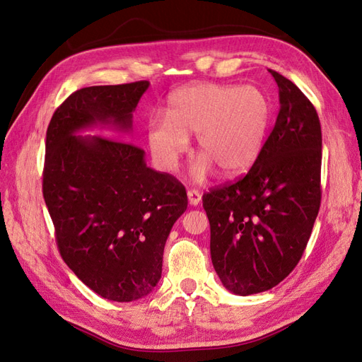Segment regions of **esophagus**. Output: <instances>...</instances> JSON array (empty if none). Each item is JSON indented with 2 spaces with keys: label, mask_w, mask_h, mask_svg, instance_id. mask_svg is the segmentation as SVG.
<instances>
[{
  "label": "esophagus",
  "mask_w": 362,
  "mask_h": 362,
  "mask_svg": "<svg viewBox=\"0 0 362 362\" xmlns=\"http://www.w3.org/2000/svg\"><path fill=\"white\" fill-rule=\"evenodd\" d=\"M187 196H189V204L193 205V206L198 205V204L201 202V199H202L201 192H199V190H194V189H190V190L187 192Z\"/></svg>",
  "instance_id": "obj_1"
}]
</instances>
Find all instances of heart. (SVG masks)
Returning <instances> with one entry per match:
<instances>
[{
  "mask_svg": "<svg viewBox=\"0 0 362 362\" xmlns=\"http://www.w3.org/2000/svg\"><path fill=\"white\" fill-rule=\"evenodd\" d=\"M272 115L269 96L257 86L189 84L170 93L166 117H149L148 148L161 170L173 172L196 134L202 157L193 164L194 181H204L214 166L225 175H240L257 161Z\"/></svg>",
  "mask_w": 362,
  "mask_h": 362,
  "instance_id": "1",
  "label": "heart"
}]
</instances>
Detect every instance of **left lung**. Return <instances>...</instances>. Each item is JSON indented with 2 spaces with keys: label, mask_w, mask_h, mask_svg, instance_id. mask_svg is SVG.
I'll return each instance as SVG.
<instances>
[{
  "label": "left lung",
  "mask_w": 362,
  "mask_h": 362,
  "mask_svg": "<svg viewBox=\"0 0 362 362\" xmlns=\"http://www.w3.org/2000/svg\"><path fill=\"white\" fill-rule=\"evenodd\" d=\"M279 113L243 178L202 196L210 252L223 287L238 296L267 291L298 266L319 214L322 128L298 86L269 69Z\"/></svg>",
  "instance_id": "1"
}]
</instances>
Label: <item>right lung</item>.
Segmentation results:
<instances>
[{
	"label": "right lung",
	"mask_w": 362,
	"mask_h": 362,
	"mask_svg": "<svg viewBox=\"0 0 362 362\" xmlns=\"http://www.w3.org/2000/svg\"><path fill=\"white\" fill-rule=\"evenodd\" d=\"M148 87L149 81L84 87L54 112L47 129L42 187L60 255L87 287L115 302L154 290L187 193L172 175L148 168L144 149L76 134L96 125L129 133Z\"/></svg>",
	"instance_id": "right-lung-1"
}]
</instances>
